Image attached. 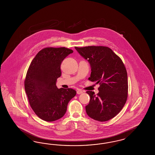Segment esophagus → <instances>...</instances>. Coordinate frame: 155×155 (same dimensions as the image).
Segmentation results:
<instances>
[{
    "instance_id": "1",
    "label": "esophagus",
    "mask_w": 155,
    "mask_h": 155,
    "mask_svg": "<svg viewBox=\"0 0 155 155\" xmlns=\"http://www.w3.org/2000/svg\"><path fill=\"white\" fill-rule=\"evenodd\" d=\"M84 91H82V89H78L77 90V94H81L82 93H83Z\"/></svg>"
}]
</instances>
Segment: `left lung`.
Segmentation results:
<instances>
[{
    "label": "left lung",
    "mask_w": 155,
    "mask_h": 155,
    "mask_svg": "<svg viewBox=\"0 0 155 155\" xmlns=\"http://www.w3.org/2000/svg\"><path fill=\"white\" fill-rule=\"evenodd\" d=\"M87 60L91 68L89 80L99 83V93L87 91L90 101L85 106L89 117L106 121L115 117L124 107L128 97L127 73L118 56L107 46L75 47Z\"/></svg>",
    "instance_id": "obj_1"
}]
</instances>
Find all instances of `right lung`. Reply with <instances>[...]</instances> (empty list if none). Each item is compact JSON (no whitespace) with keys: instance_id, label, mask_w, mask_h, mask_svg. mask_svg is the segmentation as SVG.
Instances as JSON below:
<instances>
[{"instance_id":"add662e5","label":"right lung","mask_w":155,"mask_h":155,"mask_svg":"<svg viewBox=\"0 0 155 155\" xmlns=\"http://www.w3.org/2000/svg\"><path fill=\"white\" fill-rule=\"evenodd\" d=\"M73 51L65 47L42 49L30 64L24 87L30 106L37 116L46 121H54L66 113L69 101L76 95L71 88L58 89L63 60Z\"/></svg>"}]
</instances>
